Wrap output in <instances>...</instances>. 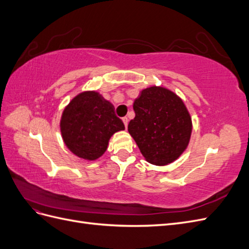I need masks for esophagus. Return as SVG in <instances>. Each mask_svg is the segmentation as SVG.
<instances>
[{
	"instance_id": "1",
	"label": "esophagus",
	"mask_w": 249,
	"mask_h": 249,
	"mask_svg": "<svg viewBox=\"0 0 249 249\" xmlns=\"http://www.w3.org/2000/svg\"><path fill=\"white\" fill-rule=\"evenodd\" d=\"M123 122H124V126L127 127V124H129V119H127V117H124V118H123Z\"/></svg>"
}]
</instances>
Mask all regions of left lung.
Segmentation results:
<instances>
[{
  "label": "left lung",
  "instance_id": "left-lung-1",
  "mask_svg": "<svg viewBox=\"0 0 249 249\" xmlns=\"http://www.w3.org/2000/svg\"><path fill=\"white\" fill-rule=\"evenodd\" d=\"M135 118L127 131L142 156L154 165L176 161L189 144L192 120L184 102L161 86L143 89L134 101Z\"/></svg>",
  "mask_w": 249,
  "mask_h": 249
}]
</instances>
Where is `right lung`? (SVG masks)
Listing matches in <instances>:
<instances>
[{
  "label": "right lung",
  "instance_id": "right-lung-1",
  "mask_svg": "<svg viewBox=\"0 0 249 249\" xmlns=\"http://www.w3.org/2000/svg\"><path fill=\"white\" fill-rule=\"evenodd\" d=\"M124 130L114 106L96 91L74 96L65 107L60 131L65 145L82 159L94 161L106 152L114 133Z\"/></svg>",
  "mask_w": 249,
  "mask_h": 249
}]
</instances>
